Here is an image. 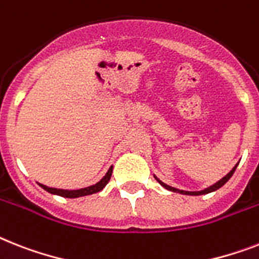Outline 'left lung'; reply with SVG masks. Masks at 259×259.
I'll use <instances>...</instances> for the list:
<instances>
[{"instance_id":"1","label":"left lung","mask_w":259,"mask_h":259,"mask_svg":"<svg viewBox=\"0 0 259 259\" xmlns=\"http://www.w3.org/2000/svg\"><path fill=\"white\" fill-rule=\"evenodd\" d=\"M237 166H238V163H237V165H235L234 167H233V169L230 170V171H229V173L226 174V176H225L224 178H221V180L218 181V182H215V184H214V185H211V186L203 189V190H201V191H185V190H180V189L171 188V186H169V185L163 184L162 181H159L158 178L155 177V176H154V177H155V180L158 181L159 184H161V186H163V188L167 189V190H170V191H174V193H180V194H186V195H202V194H207V193H211V191H215V190H218V189H220V188H222V186H224V185L226 184V182H228V181L230 180V178H232V176H233V174H234L235 169H237Z\"/></svg>"}]
</instances>
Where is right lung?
Instances as JSON below:
<instances>
[{
	"instance_id": "1",
	"label": "right lung",
	"mask_w": 259,
	"mask_h": 259,
	"mask_svg": "<svg viewBox=\"0 0 259 259\" xmlns=\"http://www.w3.org/2000/svg\"><path fill=\"white\" fill-rule=\"evenodd\" d=\"M111 173H113V166H110L108 170V173L105 174L104 178L100 181V182H97L96 185H92V186H88V188L83 189H78V190H64V189H56V188H49V186H46V185L38 184L44 190L49 191L52 194L56 195H61V197H65V198H78V197H83V195H89V194H94V193H98L102 189L106 186L109 181H110Z\"/></svg>"
}]
</instances>
